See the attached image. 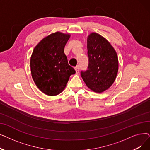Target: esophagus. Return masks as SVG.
Wrapping results in <instances>:
<instances>
[{"instance_id": "34e87169", "label": "esophagus", "mask_w": 150, "mask_h": 150, "mask_svg": "<svg viewBox=\"0 0 150 150\" xmlns=\"http://www.w3.org/2000/svg\"><path fill=\"white\" fill-rule=\"evenodd\" d=\"M75 72H76V74H78V72H79V70H80V67H79V66H76V67H75Z\"/></svg>"}]
</instances>
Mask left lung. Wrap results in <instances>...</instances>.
I'll return each instance as SVG.
<instances>
[{
	"mask_svg": "<svg viewBox=\"0 0 150 150\" xmlns=\"http://www.w3.org/2000/svg\"><path fill=\"white\" fill-rule=\"evenodd\" d=\"M89 65L81 72L86 86L92 91L101 93L114 83L119 70V60L114 47L106 38L92 32L87 38Z\"/></svg>",
	"mask_w": 150,
	"mask_h": 150,
	"instance_id": "8db88e82",
	"label": "left lung"
}]
</instances>
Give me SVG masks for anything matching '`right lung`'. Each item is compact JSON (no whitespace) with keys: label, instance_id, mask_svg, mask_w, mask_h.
Returning a JSON list of instances; mask_svg holds the SVG:
<instances>
[{"label":"right lung","instance_id":"right-lung-1","mask_svg":"<svg viewBox=\"0 0 150 150\" xmlns=\"http://www.w3.org/2000/svg\"><path fill=\"white\" fill-rule=\"evenodd\" d=\"M70 37L69 33H53L44 38L31 54V76L38 88L45 95L54 96L61 93L70 76L75 74L64 52Z\"/></svg>","mask_w":150,"mask_h":150}]
</instances>
